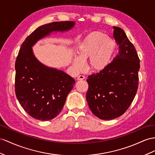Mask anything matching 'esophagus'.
Masks as SVG:
<instances>
[{"label":"esophagus","mask_w":155,"mask_h":155,"mask_svg":"<svg viewBox=\"0 0 155 155\" xmlns=\"http://www.w3.org/2000/svg\"><path fill=\"white\" fill-rule=\"evenodd\" d=\"M85 77L83 76V75H79V76L77 77V80L78 81H81V80H84Z\"/></svg>","instance_id":"1"}]
</instances>
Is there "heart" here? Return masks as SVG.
<instances>
[{"mask_svg": "<svg viewBox=\"0 0 155 155\" xmlns=\"http://www.w3.org/2000/svg\"><path fill=\"white\" fill-rule=\"evenodd\" d=\"M116 45L113 40L101 31H94L82 40L77 48L78 57L73 59L74 68L81 71L84 67L83 61H87L88 68L95 73L104 71L113 58Z\"/></svg>", "mask_w": 155, "mask_h": 155, "instance_id": "b5f03b06", "label": "heart"}]
</instances>
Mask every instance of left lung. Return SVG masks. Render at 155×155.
<instances>
[{"label":"left lung","instance_id":"obj_1","mask_svg":"<svg viewBox=\"0 0 155 155\" xmlns=\"http://www.w3.org/2000/svg\"><path fill=\"white\" fill-rule=\"evenodd\" d=\"M119 51L103 71L88 76L86 100L91 111L102 120H112L128 109L138 88L140 59L120 27L113 26Z\"/></svg>","mask_w":155,"mask_h":155}]
</instances>
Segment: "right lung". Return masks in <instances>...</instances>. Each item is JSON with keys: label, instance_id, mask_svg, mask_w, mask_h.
I'll return each mask as SVG.
<instances>
[{"label": "right lung", "instance_id": "1", "mask_svg": "<svg viewBox=\"0 0 155 155\" xmlns=\"http://www.w3.org/2000/svg\"><path fill=\"white\" fill-rule=\"evenodd\" d=\"M74 21H55L40 26L23 42L15 61V95L31 117L39 120H51L61 112L74 78L63 71L39 61L32 47L54 32L72 29Z\"/></svg>", "mask_w": 155, "mask_h": 155}]
</instances>
